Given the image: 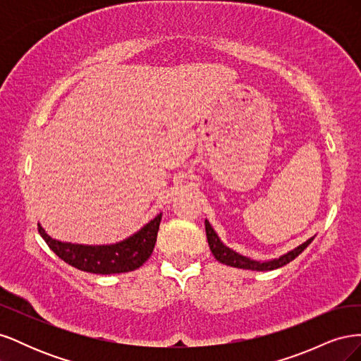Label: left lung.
Returning a JSON list of instances; mask_svg holds the SVG:
<instances>
[{
    "label": "left lung",
    "instance_id": "left-lung-1",
    "mask_svg": "<svg viewBox=\"0 0 361 361\" xmlns=\"http://www.w3.org/2000/svg\"><path fill=\"white\" fill-rule=\"evenodd\" d=\"M204 227H206V236H207V243H209V248L212 251V255L215 256L216 260H220L221 264L228 265V267H235V268H244V269H251V271H271V269H276L280 267H285L289 262H292L295 257L300 256L304 248H307V245L313 241V238H310L309 241H305L304 244H301L300 247H297L295 250L289 251L288 255L281 256L276 260H271V262H264V264H260V262L256 260H251L248 257H244L241 255L235 253L233 250H231L228 247H226L220 239H218L216 233L214 232L212 226L209 224V221H204Z\"/></svg>",
    "mask_w": 361,
    "mask_h": 361
}]
</instances>
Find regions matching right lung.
Here are the masks:
<instances>
[{"label":"right lung","mask_w":361,"mask_h":361,"mask_svg":"<svg viewBox=\"0 0 361 361\" xmlns=\"http://www.w3.org/2000/svg\"><path fill=\"white\" fill-rule=\"evenodd\" d=\"M159 223L161 214L135 235L113 245L60 243L48 236L40 224H37V231L48 247L66 264L92 274H120L140 268L150 257L157 243Z\"/></svg>","instance_id":"1"}]
</instances>
